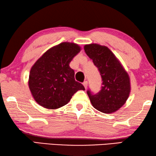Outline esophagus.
Wrapping results in <instances>:
<instances>
[{
	"instance_id": "1",
	"label": "esophagus",
	"mask_w": 156,
	"mask_h": 156,
	"mask_svg": "<svg viewBox=\"0 0 156 156\" xmlns=\"http://www.w3.org/2000/svg\"><path fill=\"white\" fill-rule=\"evenodd\" d=\"M83 85L84 87H85V88H87V86H88V81H84V82L83 83Z\"/></svg>"
}]
</instances>
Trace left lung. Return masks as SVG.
I'll use <instances>...</instances> for the list:
<instances>
[{
	"label": "left lung",
	"mask_w": 156,
	"mask_h": 156,
	"mask_svg": "<svg viewBox=\"0 0 156 156\" xmlns=\"http://www.w3.org/2000/svg\"><path fill=\"white\" fill-rule=\"evenodd\" d=\"M84 50L98 68L103 85L95 95L87 91L92 105L101 113H114L126 103L129 96L131 84L128 73L106 46L91 43L84 45Z\"/></svg>",
	"instance_id": "obj_1"
}]
</instances>
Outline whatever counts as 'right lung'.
<instances>
[{"mask_svg":"<svg viewBox=\"0 0 156 156\" xmlns=\"http://www.w3.org/2000/svg\"><path fill=\"white\" fill-rule=\"evenodd\" d=\"M74 43L63 42L50 48L36 61L29 75L30 90L40 106L56 109L67 104L79 90H85L75 80L70 61L80 52Z\"/></svg>","mask_w":156,"mask_h":156,"instance_id":"obj_1","label":"right lung"}]
</instances>
